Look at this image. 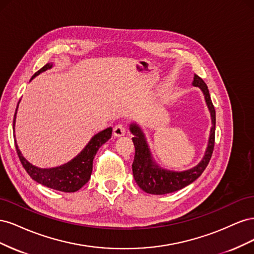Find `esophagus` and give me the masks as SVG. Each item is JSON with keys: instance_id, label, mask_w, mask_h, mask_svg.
I'll list each match as a JSON object with an SVG mask.
<instances>
[{"instance_id": "34e87169", "label": "esophagus", "mask_w": 254, "mask_h": 254, "mask_svg": "<svg viewBox=\"0 0 254 254\" xmlns=\"http://www.w3.org/2000/svg\"><path fill=\"white\" fill-rule=\"evenodd\" d=\"M126 133V126L123 124V123H120L117 126H114L113 128V134L115 136H123Z\"/></svg>"}]
</instances>
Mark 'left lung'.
<instances>
[{
  "label": "left lung",
  "mask_w": 254,
  "mask_h": 254,
  "mask_svg": "<svg viewBox=\"0 0 254 254\" xmlns=\"http://www.w3.org/2000/svg\"><path fill=\"white\" fill-rule=\"evenodd\" d=\"M193 86L201 89L206 106L210 110L212 120L209 144H207L204 157L200 161V163L195 167L184 172H173L161 168L151 157L148 144L146 142L145 135L141 128L136 124L130 125V131L134 135L132 137V141L135 147L134 160L132 163V173L137 186L144 191H146V193L153 195H164L186 188L191 182H194L203 173L205 167L210 162L215 144L216 114H215V109L211 101L207 86L202 80V78L199 77L196 74L194 75Z\"/></svg>",
  "instance_id": "obj_1"
}]
</instances>
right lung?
<instances>
[{
    "label": "right lung",
    "instance_id": "add662e5",
    "mask_svg": "<svg viewBox=\"0 0 254 254\" xmlns=\"http://www.w3.org/2000/svg\"><path fill=\"white\" fill-rule=\"evenodd\" d=\"M52 66L53 64H47L43 67H41L39 71L33 75L32 79L40 73L49 70ZM17 110L18 106L16 109V113H14L13 130ZM111 134V127L98 132L92 137L86 147L80 151V153H78L74 159H72L70 162L53 168H40L30 164L28 161L22 156L16 141H14V145H16L18 157L23 167L25 168L27 174L32 177V179L50 189L60 191H65V193H73V191L81 189L84 184L89 181L92 174V167H93V159L96 155V152L103 144H105L110 139Z\"/></svg>",
    "mask_w": 254,
    "mask_h": 254
}]
</instances>
